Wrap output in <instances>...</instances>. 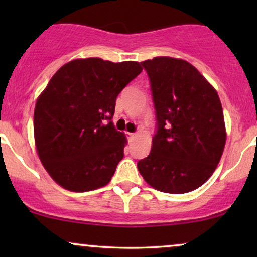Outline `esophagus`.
I'll list each match as a JSON object with an SVG mask.
<instances>
[{"instance_id":"obj_1","label":"esophagus","mask_w":257,"mask_h":257,"mask_svg":"<svg viewBox=\"0 0 257 257\" xmlns=\"http://www.w3.org/2000/svg\"><path fill=\"white\" fill-rule=\"evenodd\" d=\"M127 135H128V138H130V140L135 139L136 137H137V133H127Z\"/></svg>"}]
</instances>
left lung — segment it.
<instances>
[{
	"instance_id": "8db88e82",
	"label": "left lung",
	"mask_w": 257,
	"mask_h": 257,
	"mask_svg": "<svg viewBox=\"0 0 257 257\" xmlns=\"http://www.w3.org/2000/svg\"><path fill=\"white\" fill-rule=\"evenodd\" d=\"M142 65L150 79L157 131L150 154L137 166L158 191H194L215 171L226 144L219 94L184 59L154 57Z\"/></svg>"
}]
</instances>
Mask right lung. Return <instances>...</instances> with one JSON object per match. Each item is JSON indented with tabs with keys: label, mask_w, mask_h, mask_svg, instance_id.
<instances>
[{
	"label": "right lung",
	"mask_w": 257,
	"mask_h": 257,
	"mask_svg": "<svg viewBox=\"0 0 257 257\" xmlns=\"http://www.w3.org/2000/svg\"><path fill=\"white\" fill-rule=\"evenodd\" d=\"M143 68L138 62L75 59L63 65L36 101L38 157L63 188L87 192L110 182L127 143L114 128L115 99Z\"/></svg>",
	"instance_id": "obj_1"
}]
</instances>
